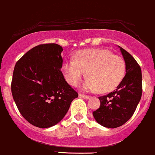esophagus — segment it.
<instances>
[{"label": "esophagus", "mask_w": 155, "mask_h": 155, "mask_svg": "<svg viewBox=\"0 0 155 155\" xmlns=\"http://www.w3.org/2000/svg\"><path fill=\"white\" fill-rule=\"evenodd\" d=\"M79 97L80 98H84V99H89L90 98L89 95H83V94H79Z\"/></svg>", "instance_id": "1"}]
</instances>
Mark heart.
Listing matches in <instances>:
<instances>
[{
	"mask_svg": "<svg viewBox=\"0 0 155 155\" xmlns=\"http://www.w3.org/2000/svg\"><path fill=\"white\" fill-rule=\"evenodd\" d=\"M63 70L66 81L75 87L87 72L82 85L84 91L98 89L100 92H110L119 85L125 77V62L107 49H87L78 51L74 60L65 61Z\"/></svg>",
	"mask_w": 155,
	"mask_h": 155,
	"instance_id": "b5f03b06",
	"label": "heart"
}]
</instances>
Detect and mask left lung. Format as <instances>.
<instances>
[{"label": "left lung", "mask_w": 155, "mask_h": 155, "mask_svg": "<svg viewBox=\"0 0 155 155\" xmlns=\"http://www.w3.org/2000/svg\"><path fill=\"white\" fill-rule=\"evenodd\" d=\"M120 48L126 65V74L116 90L98 97L99 108L92 113L98 124L108 128L122 126L130 119L142 96V71L135 59Z\"/></svg>", "instance_id": "obj_1"}]
</instances>
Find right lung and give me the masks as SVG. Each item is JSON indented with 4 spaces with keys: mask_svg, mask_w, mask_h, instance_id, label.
I'll return each instance as SVG.
<instances>
[{
    "mask_svg": "<svg viewBox=\"0 0 155 155\" xmlns=\"http://www.w3.org/2000/svg\"><path fill=\"white\" fill-rule=\"evenodd\" d=\"M63 48L39 45L28 51L15 64L11 84L19 112L31 125L52 127L63 119L78 94L61 71Z\"/></svg>",
    "mask_w": 155,
    "mask_h": 155,
    "instance_id": "obj_1",
    "label": "right lung"
}]
</instances>
